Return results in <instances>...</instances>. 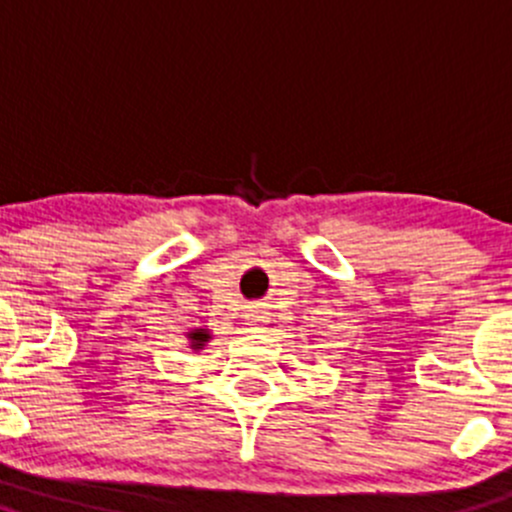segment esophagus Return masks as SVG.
<instances>
[{"label":"esophagus","instance_id":"esophagus-1","mask_svg":"<svg viewBox=\"0 0 512 512\" xmlns=\"http://www.w3.org/2000/svg\"><path fill=\"white\" fill-rule=\"evenodd\" d=\"M260 317H262V312H260V307H250V310H247V320H250V330H260Z\"/></svg>","mask_w":512,"mask_h":512}]
</instances>
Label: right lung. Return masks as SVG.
<instances>
[{"mask_svg":"<svg viewBox=\"0 0 512 512\" xmlns=\"http://www.w3.org/2000/svg\"><path fill=\"white\" fill-rule=\"evenodd\" d=\"M187 337H190L192 350H202V347H205V342L210 340V332H207V330H192Z\"/></svg>","mask_w":512,"mask_h":512,"instance_id":"right-lung-1","label":"right lung"}]
</instances>
